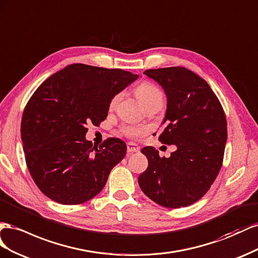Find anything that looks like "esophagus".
Returning <instances> with one entry per match:
<instances>
[{
    "label": "esophagus",
    "mask_w": 258,
    "mask_h": 258,
    "mask_svg": "<svg viewBox=\"0 0 258 258\" xmlns=\"http://www.w3.org/2000/svg\"><path fill=\"white\" fill-rule=\"evenodd\" d=\"M141 150V147H139L135 143H127V152L128 153H133V152H138Z\"/></svg>",
    "instance_id": "esophagus-1"
}]
</instances>
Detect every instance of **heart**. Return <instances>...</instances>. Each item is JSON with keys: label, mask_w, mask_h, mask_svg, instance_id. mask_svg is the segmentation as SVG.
Returning <instances> with one entry per match:
<instances>
[{"label": "heart", "mask_w": 258, "mask_h": 258, "mask_svg": "<svg viewBox=\"0 0 258 258\" xmlns=\"http://www.w3.org/2000/svg\"><path fill=\"white\" fill-rule=\"evenodd\" d=\"M135 93L138 96V98L141 99L146 107H148L152 104H156V102L159 101H163V93L160 90V88L151 82H143L139 84L135 88ZM122 97V93H117L110 100L109 108L110 109H114L119 101L121 100ZM121 132L122 134L125 136H127L130 138H139L142 137L146 133V127H144L143 125H139L136 123H126L123 124L121 126Z\"/></svg>", "instance_id": "obj_1"}]
</instances>
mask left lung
<instances>
[{
    "label": "left lung",
    "instance_id": "obj_1",
    "mask_svg": "<svg viewBox=\"0 0 258 258\" xmlns=\"http://www.w3.org/2000/svg\"><path fill=\"white\" fill-rule=\"evenodd\" d=\"M167 97L164 127L159 141L176 145L170 158L153 147L142 152L148 167L139 175L143 192L164 208L194 204L208 192L222 168L227 120L222 104L205 80L183 67L146 70Z\"/></svg>",
    "mask_w": 258,
    "mask_h": 258
}]
</instances>
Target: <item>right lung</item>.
I'll use <instances>...</instances> for the list:
<instances>
[{"instance_id":"add662e5","label":"right lung","mask_w":258,"mask_h":258,"mask_svg":"<svg viewBox=\"0 0 258 258\" xmlns=\"http://www.w3.org/2000/svg\"><path fill=\"white\" fill-rule=\"evenodd\" d=\"M136 79L122 69L73 63L36 88L25 107L20 131L28 170L46 197L77 205L105 187L126 145L111 137L97 148L85 139L86 125L98 126L111 98Z\"/></svg>"}]
</instances>
